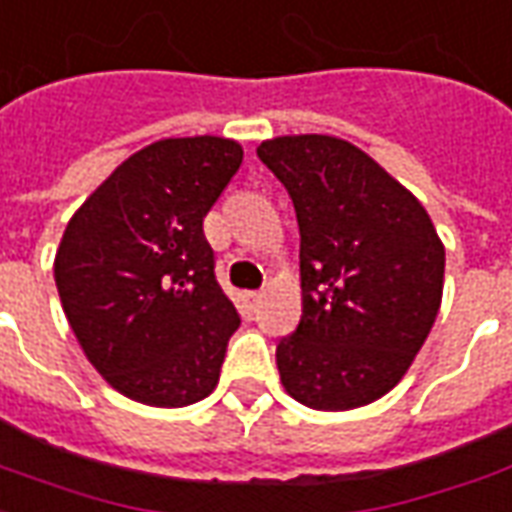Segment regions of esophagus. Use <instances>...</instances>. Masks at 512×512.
<instances>
[{
	"label": "esophagus",
	"instance_id": "esophagus-1",
	"mask_svg": "<svg viewBox=\"0 0 512 512\" xmlns=\"http://www.w3.org/2000/svg\"><path fill=\"white\" fill-rule=\"evenodd\" d=\"M242 300H245V306H248L250 311H256V306L262 303V292H245Z\"/></svg>",
	"mask_w": 512,
	"mask_h": 512
}]
</instances>
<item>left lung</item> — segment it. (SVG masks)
I'll use <instances>...</instances> for the list:
<instances>
[{
	"label": "left lung",
	"mask_w": 512,
	"mask_h": 512,
	"mask_svg": "<svg viewBox=\"0 0 512 512\" xmlns=\"http://www.w3.org/2000/svg\"><path fill=\"white\" fill-rule=\"evenodd\" d=\"M256 154L295 204L303 317L275 347L289 397L314 411L380 400L436 322L444 245L424 206L372 157L328 134Z\"/></svg>",
	"instance_id": "left-lung-1"
}]
</instances>
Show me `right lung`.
Returning <instances> with one entry per match:
<instances>
[{
    "label": "right lung",
    "mask_w": 512,
    "mask_h": 512,
    "mask_svg": "<svg viewBox=\"0 0 512 512\" xmlns=\"http://www.w3.org/2000/svg\"><path fill=\"white\" fill-rule=\"evenodd\" d=\"M242 165L226 137L137 151L68 220L54 281L71 331L123 397L184 408L215 391L234 303L215 278L204 217Z\"/></svg>",
    "instance_id": "add662e5"
}]
</instances>
